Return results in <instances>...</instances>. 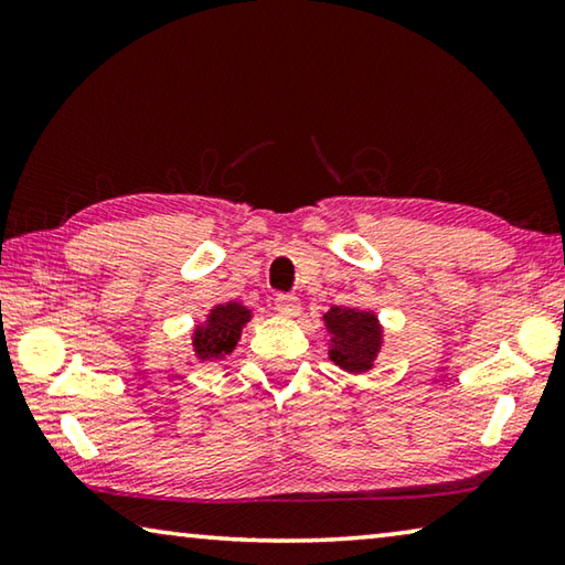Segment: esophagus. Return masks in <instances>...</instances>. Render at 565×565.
<instances>
[{
    "mask_svg": "<svg viewBox=\"0 0 565 565\" xmlns=\"http://www.w3.org/2000/svg\"><path fill=\"white\" fill-rule=\"evenodd\" d=\"M276 311H279L284 319H296L301 311V301L291 294H281L276 296Z\"/></svg>",
    "mask_w": 565,
    "mask_h": 565,
    "instance_id": "obj_1",
    "label": "esophagus"
}]
</instances>
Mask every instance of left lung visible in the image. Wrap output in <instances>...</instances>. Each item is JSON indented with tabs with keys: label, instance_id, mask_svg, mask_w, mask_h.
<instances>
[{
	"label": "left lung",
	"instance_id": "8db88e82",
	"mask_svg": "<svg viewBox=\"0 0 565 565\" xmlns=\"http://www.w3.org/2000/svg\"><path fill=\"white\" fill-rule=\"evenodd\" d=\"M323 327L329 333V359L349 374H366L384 349V327L374 311L331 306L323 313Z\"/></svg>",
	"mask_w": 565,
	"mask_h": 565
}]
</instances>
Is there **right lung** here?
Listing matches in <instances>:
<instances>
[{
  "label": "right lung",
  "instance_id": "add662e5",
  "mask_svg": "<svg viewBox=\"0 0 565 565\" xmlns=\"http://www.w3.org/2000/svg\"><path fill=\"white\" fill-rule=\"evenodd\" d=\"M252 317V309L238 301L212 306L206 319L199 321L191 331V349H194L196 361L204 363L226 359L236 349L242 331Z\"/></svg>",
  "mask_w": 565,
  "mask_h": 565
}]
</instances>
